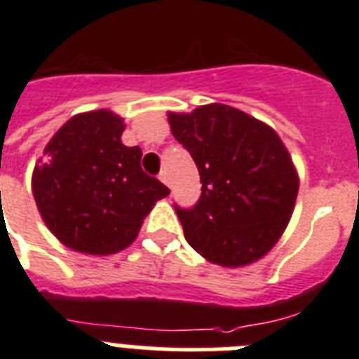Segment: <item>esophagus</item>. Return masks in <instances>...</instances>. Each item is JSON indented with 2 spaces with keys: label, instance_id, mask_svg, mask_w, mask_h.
I'll use <instances>...</instances> for the list:
<instances>
[{
  "label": "esophagus",
  "instance_id": "34e87169",
  "mask_svg": "<svg viewBox=\"0 0 359 359\" xmlns=\"http://www.w3.org/2000/svg\"><path fill=\"white\" fill-rule=\"evenodd\" d=\"M158 177H160V182L165 183V185L169 187V174L165 172V170H161L160 174H158Z\"/></svg>",
  "mask_w": 359,
  "mask_h": 359
}]
</instances>
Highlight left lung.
Listing matches in <instances>:
<instances>
[{
  "label": "left lung",
  "instance_id": "8db88e82",
  "mask_svg": "<svg viewBox=\"0 0 359 359\" xmlns=\"http://www.w3.org/2000/svg\"><path fill=\"white\" fill-rule=\"evenodd\" d=\"M169 123L201 177L194 207L174 205L187 243L226 268L259 261L287 226L298 194L297 170L278 135L224 104L169 113Z\"/></svg>",
  "mask_w": 359,
  "mask_h": 359
}]
</instances>
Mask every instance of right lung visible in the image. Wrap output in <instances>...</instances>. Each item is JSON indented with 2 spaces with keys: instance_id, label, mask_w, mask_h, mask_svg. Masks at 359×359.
I'll return each instance as SVG.
<instances>
[{
  "instance_id": "right-lung-1",
  "label": "right lung",
  "mask_w": 359,
  "mask_h": 359,
  "mask_svg": "<svg viewBox=\"0 0 359 359\" xmlns=\"http://www.w3.org/2000/svg\"><path fill=\"white\" fill-rule=\"evenodd\" d=\"M123 120L107 109L73 116L44 147L32 192L65 246L111 255L136 239L145 215L170 190L142 169V149L120 140Z\"/></svg>"
}]
</instances>
